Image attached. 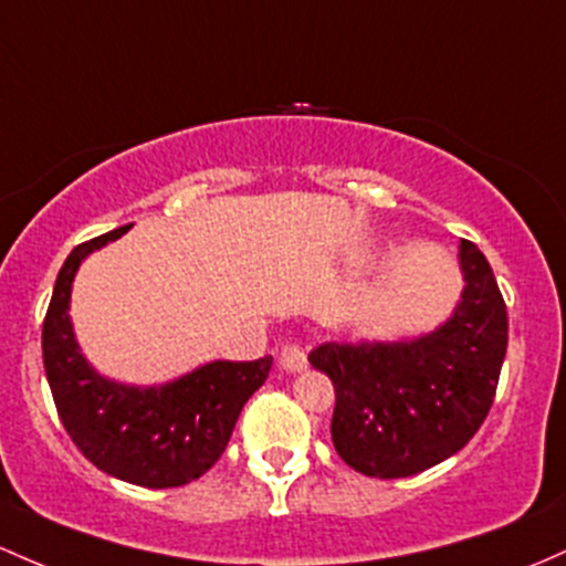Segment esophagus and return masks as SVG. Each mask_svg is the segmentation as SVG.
I'll use <instances>...</instances> for the list:
<instances>
[{
  "label": "esophagus",
  "instance_id": "34e87169",
  "mask_svg": "<svg viewBox=\"0 0 566 566\" xmlns=\"http://www.w3.org/2000/svg\"><path fill=\"white\" fill-rule=\"evenodd\" d=\"M279 365H282L287 374H301V370H306L308 359H306V352L301 349L297 344H287L279 354Z\"/></svg>",
  "mask_w": 566,
  "mask_h": 566
}]
</instances>
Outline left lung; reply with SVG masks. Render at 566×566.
Listing matches in <instances>:
<instances>
[{"label":"left lung","instance_id":"obj_1","mask_svg":"<svg viewBox=\"0 0 566 566\" xmlns=\"http://www.w3.org/2000/svg\"><path fill=\"white\" fill-rule=\"evenodd\" d=\"M462 303L440 331L408 344H322L308 354L331 376L338 457L370 478H408L443 462L478 432L507 349V308L489 260L459 241Z\"/></svg>","mask_w":566,"mask_h":566}]
</instances>
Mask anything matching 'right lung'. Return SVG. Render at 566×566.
<instances>
[{
	"label": "right lung",
	"mask_w": 566,
	"mask_h": 566,
	"mask_svg": "<svg viewBox=\"0 0 566 566\" xmlns=\"http://www.w3.org/2000/svg\"><path fill=\"white\" fill-rule=\"evenodd\" d=\"M123 226L77 244L61 265L42 322V363L72 443L98 470L147 489L185 486L226 451L241 408L269 378L271 357L203 365L164 387H123L85 363L70 322L72 279L85 254L120 239Z\"/></svg>",
	"instance_id": "right-lung-1"
}]
</instances>
